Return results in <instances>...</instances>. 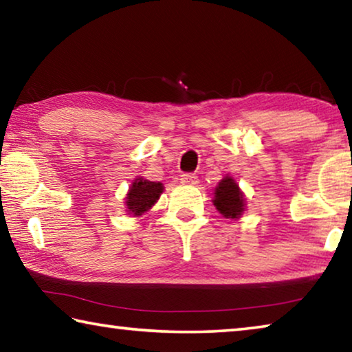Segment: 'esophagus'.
Instances as JSON below:
<instances>
[{"label": "esophagus", "instance_id": "esophagus-1", "mask_svg": "<svg viewBox=\"0 0 352 352\" xmlns=\"http://www.w3.org/2000/svg\"><path fill=\"white\" fill-rule=\"evenodd\" d=\"M180 180L184 184H197L199 183V177L195 175V174H183Z\"/></svg>", "mask_w": 352, "mask_h": 352}]
</instances>
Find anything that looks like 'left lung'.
Wrapping results in <instances>:
<instances>
[{
	"label": "left lung",
	"mask_w": 352,
	"mask_h": 352,
	"mask_svg": "<svg viewBox=\"0 0 352 352\" xmlns=\"http://www.w3.org/2000/svg\"><path fill=\"white\" fill-rule=\"evenodd\" d=\"M214 194H216L214 195V205H216L220 214L231 219L242 216L243 210H245V200H243L241 189L234 183L233 178L225 177L219 183Z\"/></svg>",
	"instance_id": "8db88e82"
}]
</instances>
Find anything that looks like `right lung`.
Listing matches in <instances>:
<instances>
[{
	"instance_id": "right-lung-1",
	"label": "right lung",
	"mask_w": 352,
	"mask_h": 352,
	"mask_svg": "<svg viewBox=\"0 0 352 352\" xmlns=\"http://www.w3.org/2000/svg\"><path fill=\"white\" fill-rule=\"evenodd\" d=\"M163 192V184L157 182H148L144 178H136L132 183L127 194V208L133 216H141L142 212L151 210L155 201Z\"/></svg>"
}]
</instances>
